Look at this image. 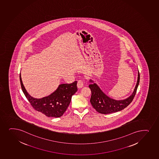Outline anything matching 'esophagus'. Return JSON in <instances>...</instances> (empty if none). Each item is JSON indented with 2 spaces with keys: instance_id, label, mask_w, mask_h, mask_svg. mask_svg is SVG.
I'll list each match as a JSON object with an SVG mask.
<instances>
[{
  "instance_id": "1",
  "label": "esophagus",
  "mask_w": 159,
  "mask_h": 159,
  "mask_svg": "<svg viewBox=\"0 0 159 159\" xmlns=\"http://www.w3.org/2000/svg\"><path fill=\"white\" fill-rule=\"evenodd\" d=\"M84 86V81L81 79L79 80L77 83V87L78 88H81Z\"/></svg>"
}]
</instances>
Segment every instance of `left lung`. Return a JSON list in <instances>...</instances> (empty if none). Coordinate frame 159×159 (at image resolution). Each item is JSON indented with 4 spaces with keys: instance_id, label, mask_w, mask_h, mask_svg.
I'll list each match as a JSON object with an SVG mask.
<instances>
[{
    "instance_id": "1",
    "label": "left lung",
    "mask_w": 159,
    "mask_h": 159,
    "mask_svg": "<svg viewBox=\"0 0 159 159\" xmlns=\"http://www.w3.org/2000/svg\"><path fill=\"white\" fill-rule=\"evenodd\" d=\"M139 79L140 75L138 70V81L133 93L128 98L120 100H115L107 96L96 84L90 80L91 84L89 85V87L91 91L90 100L91 105L97 111L102 114H108L123 110L127 107L133 100L139 84Z\"/></svg>"
}]
</instances>
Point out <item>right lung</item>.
<instances>
[{"instance_id": "right-lung-1", "label": "right lung", "mask_w": 159, "mask_h": 159, "mask_svg": "<svg viewBox=\"0 0 159 159\" xmlns=\"http://www.w3.org/2000/svg\"><path fill=\"white\" fill-rule=\"evenodd\" d=\"M20 78L23 92L33 108L51 117L62 116L69 105L72 96L78 90L77 81L70 84H61L52 94L41 99H36L30 96L25 89L21 81L20 73Z\"/></svg>"}]
</instances>
